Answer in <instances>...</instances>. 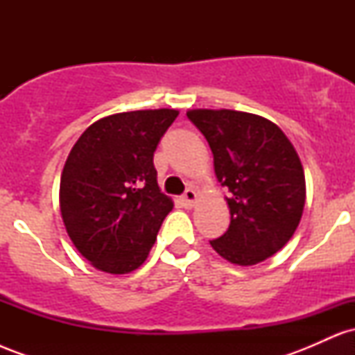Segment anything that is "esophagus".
<instances>
[{
  "label": "esophagus",
  "instance_id": "esophagus-1",
  "mask_svg": "<svg viewBox=\"0 0 355 355\" xmlns=\"http://www.w3.org/2000/svg\"><path fill=\"white\" fill-rule=\"evenodd\" d=\"M195 200H197V191H195L193 189H187L185 193L182 195V202L183 205L185 207H191L195 203Z\"/></svg>",
  "mask_w": 355,
  "mask_h": 355
}]
</instances>
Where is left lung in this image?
Instances as JSON below:
<instances>
[{"instance_id": "1", "label": "left lung", "mask_w": 355, "mask_h": 355, "mask_svg": "<svg viewBox=\"0 0 355 355\" xmlns=\"http://www.w3.org/2000/svg\"><path fill=\"white\" fill-rule=\"evenodd\" d=\"M189 120L214 153L215 173L230 191L229 230L210 240L218 255L255 266L291 240L305 205L300 158L267 118L235 110H190Z\"/></svg>"}]
</instances>
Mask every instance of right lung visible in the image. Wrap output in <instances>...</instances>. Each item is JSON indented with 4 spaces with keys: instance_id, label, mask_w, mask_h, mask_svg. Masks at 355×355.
Here are the masks:
<instances>
[{
    "instance_id": "right-lung-1",
    "label": "right lung",
    "mask_w": 355,
    "mask_h": 355,
    "mask_svg": "<svg viewBox=\"0 0 355 355\" xmlns=\"http://www.w3.org/2000/svg\"><path fill=\"white\" fill-rule=\"evenodd\" d=\"M177 110L116 113L89 125L60 183L64 227L80 254L108 274L145 262L173 202L157 183L153 153Z\"/></svg>"
}]
</instances>
